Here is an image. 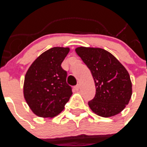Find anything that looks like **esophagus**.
Instances as JSON below:
<instances>
[{
    "instance_id": "1",
    "label": "esophagus",
    "mask_w": 147,
    "mask_h": 147,
    "mask_svg": "<svg viewBox=\"0 0 147 147\" xmlns=\"http://www.w3.org/2000/svg\"><path fill=\"white\" fill-rule=\"evenodd\" d=\"M80 89V85H76V86L74 87V90H76V91H78V90H79Z\"/></svg>"
}]
</instances>
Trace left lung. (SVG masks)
Segmentation results:
<instances>
[{
    "label": "left lung",
    "mask_w": 147,
    "mask_h": 147,
    "mask_svg": "<svg viewBox=\"0 0 147 147\" xmlns=\"http://www.w3.org/2000/svg\"><path fill=\"white\" fill-rule=\"evenodd\" d=\"M90 69L96 86V95L88 102L96 115L108 118L120 113L132 96V82L124 66L107 51L100 48L75 49Z\"/></svg>",
    "instance_id": "obj_1"
}]
</instances>
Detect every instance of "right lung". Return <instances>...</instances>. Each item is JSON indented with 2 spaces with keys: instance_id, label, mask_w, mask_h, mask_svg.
Returning a JSON list of instances; mask_svg holds the SVG:
<instances>
[{
  "instance_id": "right-lung-1",
  "label": "right lung",
  "mask_w": 147,
  "mask_h": 147,
  "mask_svg": "<svg viewBox=\"0 0 147 147\" xmlns=\"http://www.w3.org/2000/svg\"><path fill=\"white\" fill-rule=\"evenodd\" d=\"M69 48L54 47L40 54L26 74L23 96L39 117L54 118L65 109L72 95L66 82L67 72L61 67Z\"/></svg>"
}]
</instances>
